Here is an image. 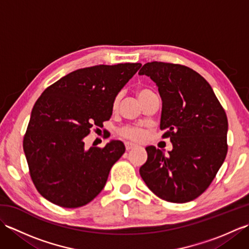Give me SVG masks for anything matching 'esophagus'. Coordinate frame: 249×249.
<instances>
[{"label": "esophagus", "instance_id": "34e87169", "mask_svg": "<svg viewBox=\"0 0 249 249\" xmlns=\"http://www.w3.org/2000/svg\"><path fill=\"white\" fill-rule=\"evenodd\" d=\"M136 146L137 145L134 144V143H131V142H125V147H126V150H127V151H130V150L135 149Z\"/></svg>", "mask_w": 249, "mask_h": 249}]
</instances>
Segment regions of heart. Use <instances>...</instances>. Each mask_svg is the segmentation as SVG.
<instances>
[{"label":"heart","mask_w":249,"mask_h":249,"mask_svg":"<svg viewBox=\"0 0 249 249\" xmlns=\"http://www.w3.org/2000/svg\"><path fill=\"white\" fill-rule=\"evenodd\" d=\"M151 94H153V92L147 89H139L138 91H137V95H138V97L141 102H143V100L147 96H150ZM120 99H121V94H116L114 99H113V103H112V107L114 109L118 107ZM119 134L121 137H123V138L133 140V141H140L144 136L143 130L139 127H136V126H131V125L123 126V127L119 129Z\"/></svg>","instance_id":"obj_1"}]
</instances>
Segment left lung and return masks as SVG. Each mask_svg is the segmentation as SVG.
Segmentation results:
<instances>
[{
	"mask_svg": "<svg viewBox=\"0 0 249 249\" xmlns=\"http://www.w3.org/2000/svg\"><path fill=\"white\" fill-rule=\"evenodd\" d=\"M139 75L150 77L162 100L160 129L173 149L165 154L147 146L140 176L157 197L185 203L203 194L228 151V120L209 82L187 66L146 63Z\"/></svg>",
	"mask_w": 249,
	"mask_h": 249,
	"instance_id": "1",
	"label": "left lung"
}]
</instances>
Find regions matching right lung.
I'll list each match as a JSON object with an SVG mask.
<instances>
[{
	"label": "right lung",
	"mask_w": 249,
	"mask_h": 249,
	"mask_svg": "<svg viewBox=\"0 0 249 249\" xmlns=\"http://www.w3.org/2000/svg\"><path fill=\"white\" fill-rule=\"evenodd\" d=\"M140 67L124 63L81 68L51 84L36 100L23 150L32 181L44 198L73 209L102 192L125 146L113 140L103 149H86L84 138L111 118L115 95Z\"/></svg>",
	"instance_id": "obj_1"
}]
</instances>
